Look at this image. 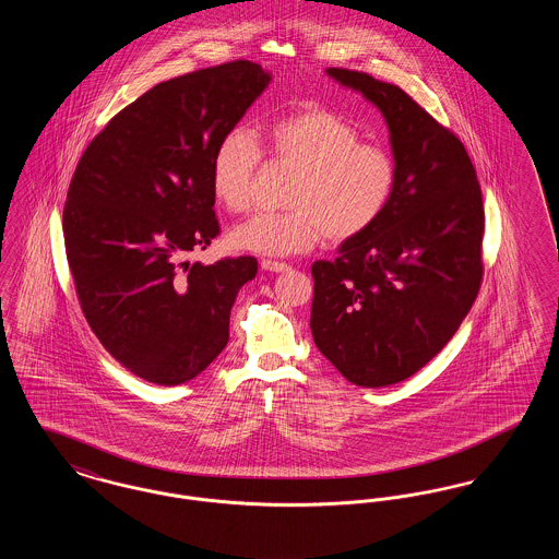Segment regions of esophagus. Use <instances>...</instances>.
<instances>
[{
	"mask_svg": "<svg viewBox=\"0 0 559 559\" xmlns=\"http://www.w3.org/2000/svg\"><path fill=\"white\" fill-rule=\"evenodd\" d=\"M260 266H262V270H266V272H287V270H292L287 264H283V262H272V260H262Z\"/></svg>",
	"mask_w": 559,
	"mask_h": 559,
	"instance_id": "1",
	"label": "esophagus"
}]
</instances>
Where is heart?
<instances>
[{
  "label": "heart",
  "mask_w": 559,
  "mask_h": 559,
  "mask_svg": "<svg viewBox=\"0 0 559 559\" xmlns=\"http://www.w3.org/2000/svg\"><path fill=\"white\" fill-rule=\"evenodd\" d=\"M270 157L295 169L287 212L258 213L228 233L237 251L285 258L310 251L320 240L346 242L365 235L385 212L396 165L333 110L308 107L274 121L266 132ZM262 163L255 138L233 128L217 142L212 157L215 201L228 212H245Z\"/></svg>",
  "instance_id": "heart-1"
}]
</instances>
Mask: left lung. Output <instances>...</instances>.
<instances>
[{
  "label": "left lung",
  "instance_id": "left-lung-1",
  "mask_svg": "<svg viewBox=\"0 0 559 559\" xmlns=\"http://www.w3.org/2000/svg\"><path fill=\"white\" fill-rule=\"evenodd\" d=\"M326 75L381 110L396 185L365 235L314 262L310 329L347 381L385 388L426 367L478 297L481 190L461 140L399 85L347 69Z\"/></svg>",
  "mask_w": 559,
  "mask_h": 559
}]
</instances>
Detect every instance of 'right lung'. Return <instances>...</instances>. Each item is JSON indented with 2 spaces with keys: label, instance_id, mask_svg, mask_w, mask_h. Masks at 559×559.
Listing matches in <instances>:
<instances>
[{
  "label": "right lung",
  "instance_id": "1",
  "mask_svg": "<svg viewBox=\"0 0 559 559\" xmlns=\"http://www.w3.org/2000/svg\"><path fill=\"white\" fill-rule=\"evenodd\" d=\"M270 73L235 60L157 83L81 155L62 230L81 310L133 374L180 385L228 344L230 310L255 258L188 264L219 233L212 157Z\"/></svg>",
  "mask_w": 559,
  "mask_h": 559
}]
</instances>
